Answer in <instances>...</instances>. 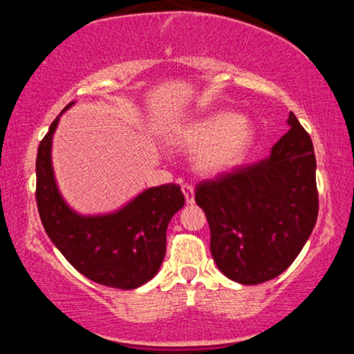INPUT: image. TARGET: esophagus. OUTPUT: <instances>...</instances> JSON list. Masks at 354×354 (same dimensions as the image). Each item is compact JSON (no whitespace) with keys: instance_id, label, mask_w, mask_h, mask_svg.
Here are the masks:
<instances>
[{"instance_id":"obj_1","label":"esophagus","mask_w":354,"mask_h":354,"mask_svg":"<svg viewBox=\"0 0 354 354\" xmlns=\"http://www.w3.org/2000/svg\"><path fill=\"white\" fill-rule=\"evenodd\" d=\"M181 191H183V194H185L186 203H188V205H193V203H194V189H193V186H191V185H183L181 186Z\"/></svg>"}]
</instances>
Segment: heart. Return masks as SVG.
I'll return each mask as SVG.
<instances>
[{
	"label": "heart",
	"mask_w": 354,
	"mask_h": 354,
	"mask_svg": "<svg viewBox=\"0 0 354 354\" xmlns=\"http://www.w3.org/2000/svg\"><path fill=\"white\" fill-rule=\"evenodd\" d=\"M253 135V126L246 118L221 111L188 126L178 138V145L185 151L198 153L200 171L216 174L241 163Z\"/></svg>",
	"instance_id": "obj_1"
}]
</instances>
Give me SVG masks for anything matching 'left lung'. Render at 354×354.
<instances>
[{
    "mask_svg": "<svg viewBox=\"0 0 354 354\" xmlns=\"http://www.w3.org/2000/svg\"><path fill=\"white\" fill-rule=\"evenodd\" d=\"M290 131L266 160L198 183L196 205L211 231V254L241 284L270 281L303 250L318 218L311 138L290 113Z\"/></svg>",
    "mask_w": 354,
    "mask_h": 354,
    "instance_id": "8db88e82",
    "label": "left lung"
}]
</instances>
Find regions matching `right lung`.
<instances>
[{
    "label": "right lung",
    "mask_w": 354,
    "mask_h": 354,
    "mask_svg": "<svg viewBox=\"0 0 354 354\" xmlns=\"http://www.w3.org/2000/svg\"><path fill=\"white\" fill-rule=\"evenodd\" d=\"M56 124L58 118L36 156V205L44 231L71 266L88 279L116 290H135L149 281L163 263L166 228L185 205L180 186H154L116 213L80 216L63 201L53 176L51 140Z\"/></svg>",
    "instance_id": "right-lung-1"
}]
</instances>
